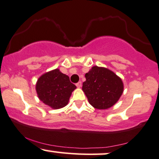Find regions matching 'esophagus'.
Instances as JSON below:
<instances>
[{"mask_svg": "<svg viewBox=\"0 0 159 159\" xmlns=\"http://www.w3.org/2000/svg\"><path fill=\"white\" fill-rule=\"evenodd\" d=\"M76 87H77V88H80L82 86V83H81V82H79V83H77L76 84Z\"/></svg>", "mask_w": 159, "mask_h": 159, "instance_id": "34e87169", "label": "esophagus"}]
</instances>
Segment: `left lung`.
I'll use <instances>...</instances> for the list:
<instances>
[{"label":"left lung","instance_id":"1","mask_svg":"<svg viewBox=\"0 0 159 159\" xmlns=\"http://www.w3.org/2000/svg\"><path fill=\"white\" fill-rule=\"evenodd\" d=\"M85 76L86 80L82 89L95 109H109L118 101L124 92L122 80L109 69L94 66Z\"/></svg>","mask_w":159,"mask_h":159}]
</instances>
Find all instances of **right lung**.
<instances>
[{"instance_id": "obj_1", "label": "right lung", "mask_w": 159, "mask_h": 159, "mask_svg": "<svg viewBox=\"0 0 159 159\" xmlns=\"http://www.w3.org/2000/svg\"><path fill=\"white\" fill-rule=\"evenodd\" d=\"M76 89V85L70 82L69 76L58 68L42 74L35 84L39 100L53 109L65 107Z\"/></svg>"}]
</instances>
